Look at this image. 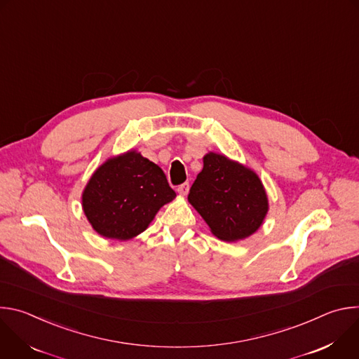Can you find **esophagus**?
Returning a JSON list of instances; mask_svg holds the SVG:
<instances>
[{"label": "esophagus", "instance_id": "esophagus-1", "mask_svg": "<svg viewBox=\"0 0 359 359\" xmlns=\"http://www.w3.org/2000/svg\"><path fill=\"white\" fill-rule=\"evenodd\" d=\"M189 189H190V184L186 182V183H183V184H180V186L177 187V191H179L182 196H186V194L189 193Z\"/></svg>", "mask_w": 359, "mask_h": 359}]
</instances>
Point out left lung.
<instances>
[{"label":"left lung","mask_w":359,"mask_h":359,"mask_svg":"<svg viewBox=\"0 0 359 359\" xmlns=\"http://www.w3.org/2000/svg\"><path fill=\"white\" fill-rule=\"evenodd\" d=\"M203 163L189 201L220 240L248 237L262 226L269 210L259 176L217 153H209Z\"/></svg>","instance_id":"1"}]
</instances>
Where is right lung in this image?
I'll return each mask as SVG.
<instances>
[{
	"mask_svg": "<svg viewBox=\"0 0 359 359\" xmlns=\"http://www.w3.org/2000/svg\"><path fill=\"white\" fill-rule=\"evenodd\" d=\"M175 196L158 165L128 151L93 173L85 187L82 206L100 236L123 241L146 230L158 210Z\"/></svg>",
	"mask_w": 359,
	"mask_h": 359,
	"instance_id": "obj_1",
	"label": "right lung"
}]
</instances>
